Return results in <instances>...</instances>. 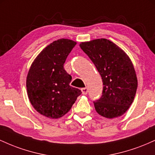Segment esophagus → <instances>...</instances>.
<instances>
[{"label": "esophagus", "mask_w": 155, "mask_h": 155, "mask_svg": "<svg viewBox=\"0 0 155 155\" xmlns=\"http://www.w3.org/2000/svg\"><path fill=\"white\" fill-rule=\"evenodd\" d=\"M81 92H82L83 95H87V92H88V89H87V87L81 88Z\"/></svg>", "instance_id": "obj_1"}]
</instances>
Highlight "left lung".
<instances>
[{
  "label": "left lung",
  "instance_id": "8db88e82",
  "mask_svg": "<svg viewBox=\"0 0 155 155\" xmlns=\"http://www.w3.org/2000/svg\"><path fill=\"white\" fill-rule=\"evenodd\" d=\"M79 47L95 64L103 79V95L94 102L96 111L108 119L123 115L133 104L138 87L129 56L106 38L81 42Z\"/></svg>",
  "mask_w": 155,
  "mask_h": 155
}]
</instances>
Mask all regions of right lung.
I'll return each instance as SVG.
<instances>
[{"instance_id":"obj_1","label":"right lung","mask_w":155,"mask_h":155,"mask_svg":"<svg viewBox=\"0 0 155 155\" xmlns=\"http://www.w3.org/2000/svg\"><path fill=\"white\" fill-rule=\"evenodd\" d=\"M76 44L67 38L54 41L39 53L28 71V98L35 111L48 118L64 116L81 94L79 89L70 86L72 78L63 67Z\"/></svg>"}]
</instances>
